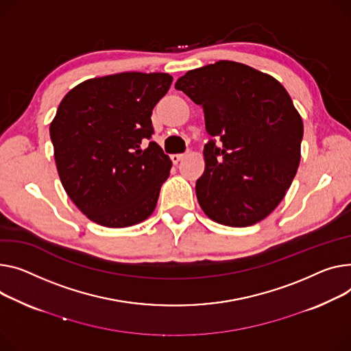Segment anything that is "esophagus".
<instances>
[{
	"mask_svg": "<svg viewBox=\"0 0 351 351\" xmlns=\"http://www.w3.org/2000/svg\"><path fill=\"white\" fill-rule=\"evenodd\" d=\"M183 158H184V155H183V154H173V155L171 156V159H172V162H173V163H179Z\"/></svg>",
	"mask_w": 351,
	"mask_h": 351,
	"instance_id": "1",
	"label": "esophagus"
}]
</instances>
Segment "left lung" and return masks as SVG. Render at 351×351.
<instances>
[{"label": "left lung", "instance_id": "obj_1", "mask_svg": "<svg viewBox=\"0 0 351 351\" xmlns=\"http://www.w3.org/2000/svg\"><path fill=\"white\" fill-rule=\"evenodd\" d=\"M203 108L207 132L204 172L196 182L204 215L230 227H248L282 202L300 162L302 117L272 76L244 63L219 60L179 77Z\"/></svg>", "mask_w": 351, "mask_h": 351}]
</instances>
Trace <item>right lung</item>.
Instances as JSON below:
<instances>
[{
	"mask_svg": "<svg viewBox=\"0 0 351 351\" xmlns=\"http://www.w3.org/2000/svg\"><path fill=\"white\" fill-rule=\"evenodd\" d=\"M168 73L124 72L88 79L70 90L51 123L60 182L87 219L123 228L156 207L172 160L151 141V114L167 95Z\"/></svg>",
	"mask_w": 351,
	"mask_h": 351,
	"instance_id": "right-lung-1",
	"label": "right lung"
}]
</instances>
